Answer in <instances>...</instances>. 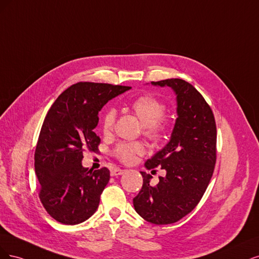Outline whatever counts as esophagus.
Segmentation results:
<instances>
[{
  "instance_id": "obj_1",
  "label": "esophagus",
  "mask_w": 259,
  "mask_h": 259,
  "mask_svg": "<svg viewBox=\"0 0 259 259\" xmlns=\"http://www.w3.org/2000/svg\"><path fill=\"white\" fill-rule=\"evenodd\" d=\"M124 172L123 169L120 168H114L111 170V175L112 177H118V175H121Z\"/></svg>"
}]
</instances>
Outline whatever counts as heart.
Returning <instances> with one entry per match:
<instances>
[{
    "label": "heart",
    "mask_w": 259,
    "mask_h": 259,
    "mask_svg": "<svg viewBox=\"0 0 259 259\" xmlns=\"http://www.w3.org/2000/svg\"><path fill=\"white\" fill-rule=\"evenodd\" d=\"M129 110L135 114L143 126L144 136L152 141H161L166 131V122L163 119L165 113L164 104L157 98L144 95L140 96L128 105ZM115 112L107 110L101 120V128L104 135H110L113 130ZM144 152V145L141 143H123L116 148L115 155L122 162H132L137 155Z\"/></svg>",
    "instance_id": "1"
}]
</instances>
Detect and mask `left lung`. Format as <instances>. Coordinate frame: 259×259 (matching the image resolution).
<instances>
[{"mask_svg":"<svg viewBox=\"0 0 259 259\" xmlns=\"http://www.w3.org/2000/svg\"><path fill=\"white\" fill-rule=\"evenodd\" d=\"M173 89L177 113L169 143L145 162V168L161 166L165 177L151 184V174L143 177L133 199L138 214L156 225L173 224L194 210L205 193L216 162V123L210 105L189 82L180 78L152 81Z\"/></svg>","mask_w":259,"mask_h":259,"instance_id":"8db88e82","label":"left lung"}]
</instances>
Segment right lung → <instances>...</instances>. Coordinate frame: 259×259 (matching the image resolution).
<instances>
[{
	"instance_id": "obj_1",
	"label": "right lung",
	"mask_w": 259,
	"mask_h": 259,
	"mask_svg": "<svg viewBox=\"0 0 259 259\" xmlns=\"http://www.w3.org/2000/svg\"><path fill=\"white\" fill-rule=\"evenodd\" d=\"M128 86L80 81L57 98L44 119L34 154L39 199L57 222L76 225L97 211L110 170L84 168L85 151L97 152L99 112Z\"/></svg>"
}]
</instances>
